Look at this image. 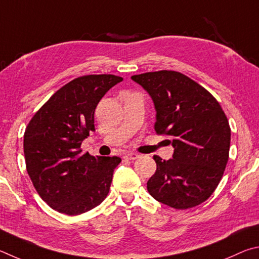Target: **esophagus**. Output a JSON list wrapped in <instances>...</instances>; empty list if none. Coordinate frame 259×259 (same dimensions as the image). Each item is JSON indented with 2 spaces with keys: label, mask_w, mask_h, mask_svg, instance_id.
I'll list each match as a JSON object with an SVG mask.
<instances>
[{
  "label": "esophagus",
  "mask_w": 259,
  "mask_h": 259,
  "mask_svg": "<svg viewBox=\"0 0 259 259\" xmlns=\"http://www.w3.org/2000/svg\"><path fill=\"white\" fill-rule=\"evenodd\" d=\"M140 156L138 155V153L135 152H126L124 155V158H126V159H130V160H134V159H138Z\"/></svg>",
  "instance_id": "obj_1"
}]
</instances>
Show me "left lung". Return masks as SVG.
<instances>
[{
	"label": "left lung",
	"instance_id": "1",
	"mask_svg": "<svg viewBox=\"0 0 259 259\" xmlns=\"http://www.w3.org/2000/svg\"><path fill=\"white\" fill-rule=\"evenodd\" d=\"M157 111L155 131L171 137L173 158L153 156L157 169L147 188L157 201L188 209L206 201L224 174L231 128L219 101L197 81L174 70L134 75Z\"/></svg>",
	"mask_w": 259,
	"mask_h": 259
}]
</instances>
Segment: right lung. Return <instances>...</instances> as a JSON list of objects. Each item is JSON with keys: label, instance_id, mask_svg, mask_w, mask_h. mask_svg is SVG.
Wrapping results in <instances>:
<instances>
[{"label": "right lung", "instance_id": "1", "mask_svg": "<svg viewBox=\"0 0 259 259\" xmlns=\"http://www.w3.org/2000/svg\"><path fill=\"white\" fill-rule=\"evenodd\" d=\"M115 75H85L59 89L29 120L24 134L26 169L39 197L59 212L79 215L100 205L109 193L119 157L81 153L94 131V111Z\"/></svg>", "mask_w": 259, "mask_h": 259}]
</instances>
